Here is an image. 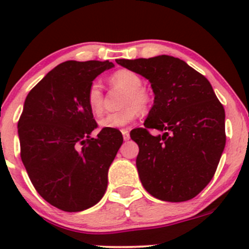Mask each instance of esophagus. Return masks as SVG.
Returning a JSON list of instances; mask_svg holds the SVG:
<instances>
[{"instance_id": "obj_1", "label": "esophagus", "mask_w": 249, "mask_h": 249, "mask_svg": "<svg viewBox=\"0 0 249 249\" xmlns=\"http://www.w3.org/2000/svg\"><path fill=\"white\" fill-rule=\"evenodd\" d=\"M122 134H123V139H124V141H129L130 140V132L127 131L126 129H123Z\"/></svg>"}]
</instances>
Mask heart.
<instances>
[{
    "label": "heart",
    "mask_w": 249,
    "mask_h": 249,
    "mask_svg": "<svg viewBox=\"0 0 249 249\" xmlns=\"http://www.w3.org/2000/svg\"><path fill=\"white\" fill-rule=\"evenodd\" d=\"M109 83L113 87L125 90L119 112L108 113L101 118L100 126L104 129H122L127 126L139 117V110L145 112L149 108L150 96L147 90L142 88V78L139 73L130 70H118L110 74ZM87 105L94 115H100L104 112V91L97 82H92L87 91Z\"/></svg>",
    "instance_id": "obj_1"
}]
</instances>
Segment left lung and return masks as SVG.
<instances>
[{
	"instance_id": "left-lung-1",
	"label": "left lung",
	"mask_w": 249,
	"mask_h": 249,
	"mask_svg": "<svg viewBox=\"0 0 249 249\" xmlns=\"http://www.w3.org/2000/svg\"><path fill=\"white\" fill-rule=\"evenodd\" d=\"M117 64L147 78L155 95L144 127L130 134L140 148L136 166L142 185L162 201L193 199L214 176L227 141L224 107L212 85L169 55ZM149 128L163 135L153 137Z\"/></svg>"
}]
</instances>
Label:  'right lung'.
I'll list each match as a JSON object with an SVG mask.
<instances>
[{
    "mask_svg": "<svg viewBox=\"0 0 249 249\" xmlns=\"http://www.w3.org/2000/svg\"><path fill=\"white\" fill-rule=\"evenodd\" d=\"M109 61H65L26 96L18 132L20 157L39 195L65 212H79L105 195L108 169L123 143L117 129L97 127L87 105L88 88Z\"/></svg>",
    "mask_w": 249,
    "mask_h": 249,
    "instance_id": "obj_1",
    "label": "right lung"
}]
</instances>
